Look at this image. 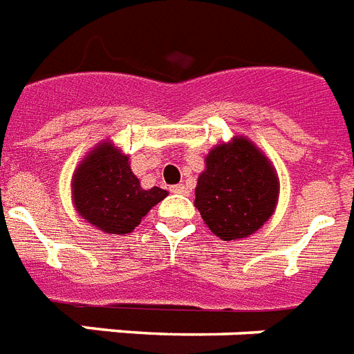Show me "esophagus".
Instances as JSON below:
<instances>
[{"instance_id": "34e87169", "label": "esophagus", "mask_w": 354, "mask_h": 354, "mask_svg": "<svg viewBox=\"0 0 354 354\" xmlns=\"http://www.w3.org/2000/svg\"><path fill=\"white\" fill-rule=\"evenodd\" d=\"M171 192H174V194H188V188H186L185 185H175L171 186Z\"/></svg>"}]
</instances>
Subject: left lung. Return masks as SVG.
I'll list each match as a JSON object with an SVG mask.
<instances>
[{
	"mask_svg": "<svg viewBox=\"0 0 354 354\" xmlns=\"http://www.w3.org/2000/svg\"><path fill=\"white\" fill-rule=\"evenodd\" d=\"M278 177L247 138L219 144L206 157L195 188V208L223 241L252 236L272 216Z\"/></svg>",
	"mask_w": 354,
	"mask_h": 354,
	"instance_id": "8db88e82",
	"label": "left lung"
}]
</instances>
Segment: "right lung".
Listing matches in <instances>:
<instances>
[{"label": "right lung", "instance_id": "obj_1", "mask_svg": "<svg viewBox=\"0 0 354 354\" xmlns=\"http://www.w3.org/2000/svg\"><path fill=\"white\" fill-rule=\"evenodd\" d=\"M168 192L142 190L128 157L106 142L87 155L73 177V201L84 219L109 234H128Z\"/></svg>", "mask_w": 354, "mask_h": 354}]
</instances>
